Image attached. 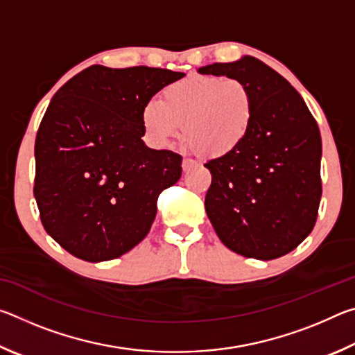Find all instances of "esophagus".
Wrapping results in <instances>:
<instances>
[{
	"instance_id": "esophagus-1",
	"label": "esophagus",
	"mask_w": 355,
	"mask_h": 355,
	"mask_svg": "<svg viewBox=\"0 0 355 355\" xmlns=\"http://www.w3.org/2000/svg\"><path fill=\"white\" fill-rule=\"evenodd\" d=\"M196 166V163L192 159H188V158H184L183 159V163H182V167H183V172H188V171H191L192 167Z\"/></svg>"
}]
</instances>
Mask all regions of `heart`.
<instances>
[{"label": "heart", "mask_w": 355, "mask_h": 355, "mask_svg": "<svg viewBox=\"0 0 355 355\" xmlns=\"http://www.w3.org/2000/svg\"><path fill=\"white\" fill-rule=\"evenodd\" d=\"M255 100L244 83L220 76H189L164 87L159 100L141 110L152 147L164 148L180 136L203 159L236 153L254 130Z\"/></svg>", "instance_id": "b5f03b06"}]
</instances>
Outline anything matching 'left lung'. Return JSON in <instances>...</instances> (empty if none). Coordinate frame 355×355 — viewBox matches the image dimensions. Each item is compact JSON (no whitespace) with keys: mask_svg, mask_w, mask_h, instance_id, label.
<instances>
[{"mask_svg":"<svg viewBox=\"0 0 355 355\" xmlns=\"http://www.w3.org/2000/svg\"><path fill=\"white\" fill-rule=\"evenodd\" d=\"M248 86L255 119L248 141L205 164L211 186L205 209L216 235L245 258L274 260L313 230L321 200V135L300 94L254 56L200 67Z\"/></svg>","mask_w":355,"mask_h":355,"instance_id":"1","label":"left lung"}]
</instances>
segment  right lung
<instances>
[{"label": "right lung", "mask_w": 355, "mask_h": 355, "mask_svg": "<svg viewBox=\"0 0 355 355\" xmlns=\"http://www.w3.org/2000/svg\"><path fill=\"white\" fill-rule=\"evenodd\" d=\"M184 73L91 65L55 94L35 136L34 197L44 228L84 261L122 257L147 236L182 156L142 141V106Z\"/></svg>", "instance_id": "1"}]
</instances>
